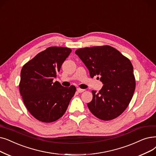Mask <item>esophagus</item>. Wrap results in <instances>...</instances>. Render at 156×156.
I'll use <instances>...</instances> for the list:
<instances>
[{"mask_svg":"<svg viewBox=\"0 0 156 156\" xmlns=\"http://www.w3.org/2000/svg\"><path fill=\"white\" fill-rule=\"evenodd\" d=\"M84 90H85L81 89H80V88H78V89H77V92H79V93H82V92H84Z\"/></svg>","mask_w":156,"mask_h":156,"instance_id":"obj_1","label":"esophagus"}]
</instances>
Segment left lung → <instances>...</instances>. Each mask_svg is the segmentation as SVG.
<instances>
[{
  "mask_svg": "<svg viewBox=\"0 0 156 156\" xmlns=\"http://www.w3.org/2000/svg\"><path fill=\"white\" fill-rule=\"evenodd\" d=\"M75 53L89 69L90 77L100 76L104 84L98 93L92 91V100L87 104L90 111L103 120L120 115L129 104L136 87L130 60L108 45L80 48Z\"/></svg>",
  "mask_w": 156,
  "mask_h": 156,
  "instance_id": "8db88e82",
  "label": "left lung"
}]
</instances>
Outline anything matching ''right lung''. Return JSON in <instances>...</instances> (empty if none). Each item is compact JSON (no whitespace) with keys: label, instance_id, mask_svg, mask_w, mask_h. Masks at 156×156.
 Listing matches in <instances>:
<instances>
[{"label":"right lung","instance_id":"1","mask_svg":"<svg viewBox=\"0 0 156 156\" xmlns=\"http://www.w3.org/2000/svg\"><path fill=\"white\" fill-rule=\"evenodd\" d=\"M71 49L51 46L39 53L22 67L19 89L23 103L32 115L45 123L63 116L76 87H64L53 82Z\"/></svg>","mask_w":156,"mask_h":156}]
</instances>
